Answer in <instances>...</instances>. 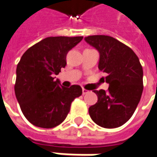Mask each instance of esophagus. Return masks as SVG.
<instances>
[{
    "label": "esophagus",
    "mask_w": 157,
    "mask_h": 157,
    "mask_svg": "<svg viewBox=\"0 0 157 157\" xmlns=\"http://www.w3.org/2000/svg\"><path fill=\"white\" fill-rule=\"evenodd\" d=\"M87 93H89V90L86 89H82V94H86Z\"/></svg>",
    "instance_id": "obj_1"
}]
</instances>
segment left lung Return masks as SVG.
Wrapping results in <instances>:
<instances>
[{"label":"left lung","instance_id":"obj_1","mask_svg":"<svg viewBox=\"0 0 157 157\" xmlns=\"http://www.w3.org/2000/svg\"><path fill=\"white\" fill-rule=\"evenodd\" d=\"M85 40L100 52L99 69L107 73V91L94 90L96 104L89 108L93 121L105 128H114L128 121L141 100L143 71L132 50L107 35H91Z\"/></svg>","mask_w":157,"mask_h":157}]
</instances>
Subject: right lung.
Here are the masks:
<instances>
[{"instance_id": "add662e5", "label": "right lung", "mask_w": 157, "mask_h": 157, "mask_svg": "<svg viewBox=\"0 0 157 157\" xmlns=\"http://www.w3.org/2000/svg\"><path fill=\"white\" fill-rule=\"evenodd\" d=\"M83 37H48L30 47L16 68L15 93L23 114L29 123L43 128H52L67 118L71 105L81 96L78 85L62 86L52 75L67 65V52Z\"/></svg>"}]
</instances>
